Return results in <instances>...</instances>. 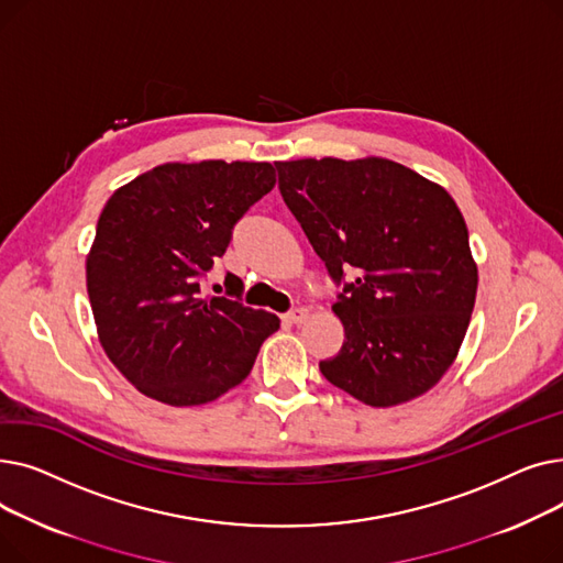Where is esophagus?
Returning a JSON list of instances; mask_svg holds the SVG:
<instances>
[{
	"mask_svg": "<svg viewBox=\"0 0 563 563\" xmlns=\"http://www.w3.org/2000/svg\"><path fill=\"white\" fill-rule=\"evenodd\" d=\"M285 319H287L289 323H297V327H299V323H303V321L308 319V310H306V308H294V310H289V312L285 314Z\"/></svg>",
	"mask_w": 563,
	"mask_h": 563,
	"instance_id": "34e87169",
	"label": "esophagus"
}]
</instances>
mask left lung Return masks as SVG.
<instances>
[{"mask_svg": "<svg viewBox=\"0 0 563 563\" xmlns=\"http://www.w3.org/2000/svg\"><path fill=\"white\" fill-rule=\"evenodd\" d=\"M276 168L285 205L342 287L333 310L344 342L319 363L321 374L376 408L424 395L454 363L477 297L456 202L390 159L323 157Z\"/></svg>", "mask_w": 563, "mask_h": 563, "instance_id": "obj_1", "label": "left lung"}]
</instances>
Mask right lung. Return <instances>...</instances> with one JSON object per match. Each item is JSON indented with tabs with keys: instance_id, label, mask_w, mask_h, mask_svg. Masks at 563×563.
<instances>
[{
	"instance_id": "right-lung-1",
	"label": "right lung",
	"mask_w": 563,
	"mask_h": 563,
	"mask_svg": "<svg viewBox=\"0 0 563 563\" xmlns=\"http://www.w3.org/2000/svg\"><path fill=\"white\" fill-rule=\"evenodd\" d=\"M276 185L266 162L164 164L118 189L98 221L86 287L109 361L145 397L207 404L242 383L280 319L200 280ZM225 280H240L228 274Z\"/></svg>"
}]
</instances>
